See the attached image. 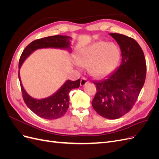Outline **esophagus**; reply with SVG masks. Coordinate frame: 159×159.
<instances>
[{"label": "esophagus", "instance_id": "1", "mask_svg": "<svg viewBox=\"0 0 159 159\" xmlns=\"http://www.w3.org/2000/svg\"><path fill=\"white\" fill-rule=\"evenodd\" d=\"M88 82V80L86 79L85 78H83L81 79V81H80V85L81 86H84L86 84H87Z\"/></svg>", "mask_w": 159, "mask_h": 159}]
</instances>
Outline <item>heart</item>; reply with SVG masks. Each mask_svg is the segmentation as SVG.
Listing matches in <instances>:
<instances>
[{
  "label": "heart",
  "instance_id": "heart-1",
  "mask_svg": "<svg viewBox=\"0 0 159 159\" xmlns=\"http://www.w3.org/2000/svg\"><path fill=\"white\" fill-rule=\"evenodd\" d=\"M120 58V51L114 44L100 41L81 49L77 57V64L88 68L90 74L103 78L111 73Z\"/></svg>",
  "mask_w": 159,
  "mask_h": 159
}]
</instances>
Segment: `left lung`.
Segmentation results:
<instances>
[{
  "label": "left lung",
  "instance_id": "obj_1",
  "mask_svg": "<svg viewBox=\"0 0 159 159\" xmlns=\"http://www.w3.org/2000/svg\"><path fill=\"white\" fill-rule=\"evenodd\" d=\"M109 34L120 46L121 64L106 79L93 82L97 93L91 104L101 116L116 119L137 102L145 84L147 65L143 51L133 38L118 33Z\"/></svg>",
  "mask_w": 159,
  "mask_h": 159
}]
</instances>
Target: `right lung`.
I'll use <instances>...</instances> for the list:
<instances>
[{"label":"right lung","mask_w":159,"mask_h":159,"mask_svg":"<svg viewBox=\"0 0 159 159\" xmlns=\"http://www.w3.org/2000/svg\"><path fill=\"white\" fill-rule=\"evenodd\" d=\"M70 39L71 38L67 36L56 35L34 40L22 52L19 60V69L26 57L37 49L43 48H57L70 50ZM18 78L20 80L22 98L28 107L38 116L46 119H56L64 116L69 107L70 91L74 88H79L80 85V79L76 81L68 80L56 93L50 97L36 99L30 97L24 89L19 71Z\"/></svg>","instance_id":"right-lung-1"}]
</instances>
